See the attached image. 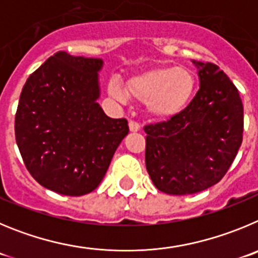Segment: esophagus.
<instances>
[{
	"label": "esophagus",
	"instance_id": "34e87169",
	"mask_svg": "<svg viewBox=\"0 0 258 258\" xmlns=\"http://www.w3.org/2000/svg\"><path fill=\"white\" fill-rule=\"evenodd\" d=\"M128 126H130V131L132 132H138L139 130H140V124H139L138 122H135V120H130Z\"/></svg>",
	"mask_w": 258,
	"mask_h": 258
}]
</instances>
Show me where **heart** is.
Segmentation results:
<instances>
[{
    "instance_id": "obj_1",
    "label": "heart",
    "mask_w": 258,
    "mask_h": 258,
    "mask_svg": "<svg viewBox=\"0 0 258 258\" xmlns=\"http://www.w3.org/2000/svg\"><path fill=\"white\" fill-rule=\"evenodd\" d=\"M197 90V78L185 67H155L136 74L126 83V91L117 81L109 83V95L119 101L127 96L145 104L153 117L168 119L189 106Z\"/></svg>"
}]
</instances>
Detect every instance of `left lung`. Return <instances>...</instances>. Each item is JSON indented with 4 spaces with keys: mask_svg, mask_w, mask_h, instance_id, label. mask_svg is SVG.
I'll return each mask as SVG.
<instances>
[{
    "mask_svg": "<svg viewBox=\"0 0 258 258\" xmlns=\"http://www.w3.org/2000/svg\"><path fill=\"white\" fill-rule=\"evenodd\" d=\"M201 87L184 112L146 124L145 164L153 184L171 196L194 194L217 184L243 140L242 99L212 62L194 61Z\"/></svg>",
    "mask_w": 258,
    "mask_h": 258,
    "instance_id": "obj_1",
    "label": "left lung"
}]
</instances>
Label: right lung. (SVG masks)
I'll use <instances>...</instances> for the list:
<instances>
[{"label": "right lung", "instance_id": "add662e5", "mask_svg": "<svg viewBox=\"0 0 258 258\" xmlns=\"http://www.w3.org/2000/svg\"><path fill=\"white\" fill-rule=\"evenodd\" d=\"M103 60L59 51L29 76L15 114L23 162L42 186L80 197L96 189L128 134L96 103Z\"/></svg>", "mask_w": 258, "mask_h": 258}]
</instances>
